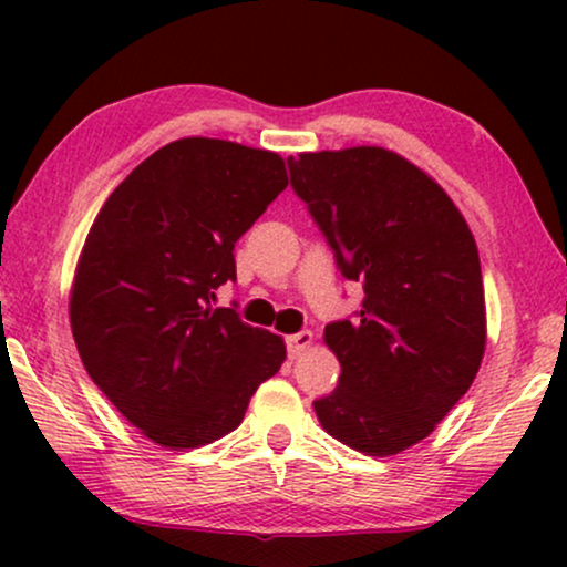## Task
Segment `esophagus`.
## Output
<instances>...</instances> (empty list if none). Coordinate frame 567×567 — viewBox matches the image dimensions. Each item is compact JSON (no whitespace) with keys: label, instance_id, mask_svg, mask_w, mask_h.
Segmentation results:
<instances>
[{"label":"esophagus","instance_id":"obj_1","mask_svg":"<svg viewBox=\"0 0 567 567\" xmlns=\"http://www.w3.org/2000/svg\"><path fill=\"white\" fill-rule=\"evenodd\" d=\"M312 340H315V336H312V332H309V330L293 332V336L286 338V348H289L291 359H299V355L305 353L309 346H312Z\"/></svg>","mask_w":567,"mask_h":567}]
</instances>
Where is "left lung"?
I'll return each instance as SVG.
<instances>
[{"label": "left lung", "mask_w": 567, "mask_h": 567, "mask_svg": "<svg viewBox=\"0 0 567 567\" xmlns=\"http://www.w3.org/2000/svg\"><path fill=\"white\" fill-rule=\"evenodd\" d=\"M291 188L363 284L355 320L330 322L338 386L315 400L332 439L392 456L444 421L485 353V291L475 237L444 188L382 146L289 157Z\"/></svg>", "instance_id": "left-lung-1"}]
</instances>
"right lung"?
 <instances>
[{"label":"right lung","mask_w":567,"mask_h":567,"mask_svg":"<svg viewBox=\"0 0 567 567\" xmlns=\"http://www.w3.org/2000/svg\"><path fill=\"white\" fill-rule=\"evenodd\" d=\"M289 185L276 152L188 136L146 157L92 221L69 320L100 392L146 439L198 449L243 423L281 336L212 307L235 243Z\"/></svg>","instance_id":"1"}]
</instances>
